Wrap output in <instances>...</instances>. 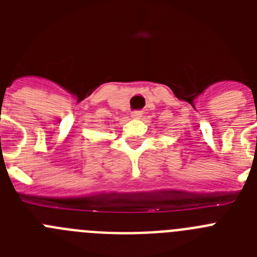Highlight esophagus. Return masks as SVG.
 I'll return each mask as SVG.
<instances>
[{"label": "esophagus", "mask_w": 257, "mask_h": 257, "mask_svg": "<svg viewBox=\"0 0 257 257\" xmlns=\"http://www.w3.org/2000/svg\"><path fill=\"white\" fill-rule=\"evenodd\" d=\"M142 115H143V112H140V110H135V112H133L131 117H133V118H140Z\"/></svg>", "instance_id": "34e87169"}]
</instances>
